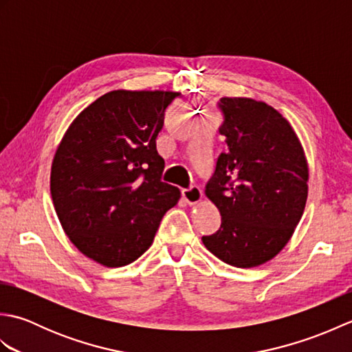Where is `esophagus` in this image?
<instances>
[{
	"label": "esophagus",
	"mask_w": 352,
	"mask_h": 352,
	"mask_svg": "<svg viewBox=\"0 0 352 352\" xmlns=\"http://www.w3.org/2000/svg\"><path fill=\"white\" fill-rule=\"evenodd\" d=\"M182 195L186 199V203L193 206V204H198L201 198H203V190H201L198 186H190V188L182 190Z\"/></svg>",
	"instance_id": "esophagus-1"
}]
</instances>
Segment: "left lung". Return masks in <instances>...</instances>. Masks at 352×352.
<instances>
[{
    "mask_svg": "<svg viewBox=\"0 0 352 352\" xmlns=\"http://www.w3.org/2000/svg\"><path fill=\"white\" fill-rule=\"evenodd\" d=\"M219 133L227 148L206 195L219 208L221 228L203 236L206 248L237 267L258 266L278 254L307 201L309 168L290 124L267 104L221 98Z\"/></svg>",
    "mask_w": 352,
    "mask_h": 352,
    "instance_id": "left-lung-1",
    "label": "left lung"
}]
</instances>
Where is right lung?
Listing matches in <instances>:
<instances>
[{"label":"right lung","mask_w":352,"mask_h":352,"mask_svg":"<svg viewBox=\"0 0 352 352\" xmlns=\"http://www.w3.org/2000/svg\"><path fill=\"white\" fill-rule=\"evenodd\" d=\"M180 94L113 91L76 118L51 168V197L65 233L98 263L118 267L139 258L163 214L180 198L162 182L155 139L164 111Z\"/></svg>","instance_id":"obj_1"}]
</instances>
